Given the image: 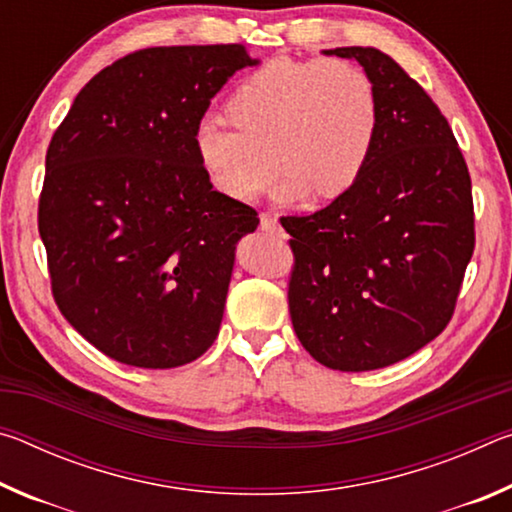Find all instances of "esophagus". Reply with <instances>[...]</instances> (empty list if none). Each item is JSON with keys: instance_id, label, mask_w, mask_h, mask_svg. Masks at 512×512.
<instances>
[{"instance_id": "34e87169", "label": "esophagus", "mask_w": 512, "mask_h": 512, "mask_svg": "<svg viewBox=\"0 0 512 512\" xmlns=\"http://www.w3.org/2000/svg\"><path fill=\"white\" fill-rule=\"evenodd\" d=\"M259 228L266 230V232H277V230H280V225H277L273 216L262 214V216H259Z\"/></svg>"}]
</instances>
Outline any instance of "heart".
<instances>
[{
	"label": "heart",
	"instance_id": "heart-1",
	"mask_svg": "<svg viewBox=\"0 0 512 512\" xmlns=\"http://www.w3.org/2000/svg\"><path fill=\"white\" fill-rule=\"evenodd\" d=\"M225 110L235 128L198 121L194 151L216 192L237 203H250L271 183L275 162L287 171L280 203L311 189L320 198L348 192L379 133L375 83L339 58L271 60L237 85Z\"/></svg>",
	"mask_w": 512,
	"mask_h": 512
}]
</instances>
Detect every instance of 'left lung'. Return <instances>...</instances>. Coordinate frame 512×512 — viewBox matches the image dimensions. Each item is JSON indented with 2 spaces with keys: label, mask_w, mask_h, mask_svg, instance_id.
<instances>
[{
  "label": "left lung",
  "mask_w": 512,
  "mask_h": 512,
  "mask_svg": "<svg viewBox=\"0 0 512 512\" xmlns=\"http://www.w3.org/2000/svg\"><path fill=\"white\" fill-rule=\"evenodd\" d=\"M366 69L379 133L348 192L309 216H282L296 257L289 311L318 363L386 368L447 327L474 253L472 183L443 112L384 51L325 49Z\"/></svg>",
  "instance_id": "1"
}]
</instances>
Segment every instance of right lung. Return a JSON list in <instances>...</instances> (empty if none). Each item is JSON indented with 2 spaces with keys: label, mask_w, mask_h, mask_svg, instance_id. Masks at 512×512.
Wrapping results in <instances>:
<instances>
[{
  "label": "right lung",
  "mask_w": 512,
  "mask_h": 512,
  "mask_svg": "<svg viewBox=\"0 0 512 512\" xmlns=\"http://www.w3.org/2000/svg\"><path fill=\"white\" fill-rule=\"evenodd\" d=\"M241 45L151 47L101 69L47 149L38 230L67 323L106 357L178 368L219 336L257 212L212 189L194 128Z\"/></svg>",
  "instance_id": "obj_1"
}]
</instances>
